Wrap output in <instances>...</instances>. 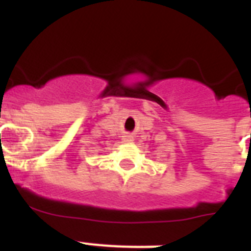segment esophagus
I'll use <instances>...</instances> for the list:
<instances>
[{"label": "esophagus", "mask_w": 251, "mask_h": 251, "mask_svg": "<svg viewBox=\"0 0 251 251\" xmlns=\"http://www.w3.org/2000/svg\"><path fill=\"white\" fill-rule=\"evenodd\" d=\"M132 139H133V137L130 136V134H128V133H127V134H124V136H123V141L124 142H130V141H132Z\"/></svg>", "instance_id": "obj_1"}]
</instances>
